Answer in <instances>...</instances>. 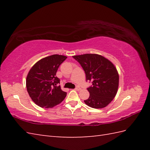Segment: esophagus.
Segmentation results:
<instances>
[{"instance_id":"34e87169","label":"esophagus","mask_w":150,"mask_h":150,"mask_svg":"<svg viewBox=\"0 0 150 150\" xmlns=\"http://www.w3.org/2000/svg\"><path fill=\"white\" fill-rule=\"evenodd\" d=\"M75 90H77V91H79V90H81V88L79 87V86H77V87L75 88Z\"/></svg>"}]
</instances>
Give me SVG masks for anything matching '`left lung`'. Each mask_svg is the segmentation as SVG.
<instances>
[{
	"label": "left lung",
	"instance_id": "obj_1",
	"mask_svg": "<svg viewBox=\"0 0 150 150\" xmlns=\"http://www.w3.org/2000/svg\"><path fill=\"white\" fill-rule=\"evenodd\" d=\"M80 64L86 74V81H91L88 88L90 97L84 100L93 108L108 106L117 94L119 87V73L113 63L97 54H84L73 56Z\"/></svg>",
	"mask_w": 150,
	"mask_h": 150
}]
</instances>
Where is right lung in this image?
Returning <instances> with one entry per match:
<instances>
[{"label":"right lung","instance_id":"add662e5","mask_svg":"<svg viewBox=\"0 0 150 150\" xmlns=\"http://www.w3.org/2000/svg\"><path fill=\"white\" fill-rule=\"evenodd\" d=\"M67 57L52 55L39 60L30 70L26 77V88L30 97L38 106L50 108L60 104L67 93L60 88L56 77L59 66Z\"/></svg>","mask_w":150,"mask_h":150}]
</instances>
